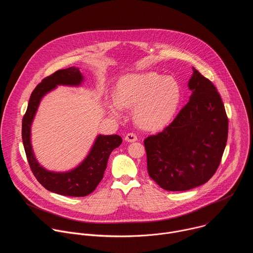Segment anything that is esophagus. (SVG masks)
<instances>
[{
    "mask_svg": "<svg viewBox=\"0 0 253 253\" xmlns=\"http://www.w3.org/2000/svg\"><path fill=\"white\" fill-rule=\"evenodd\" d=\"M137 140V135L134 133H128L125 136V141L126 142H135Z\"/></svg>",
    "mask_w": 253,
    "mask_h": 253,
    "instance_id": "34e87169",
    "label": "esophagus"
}]
</instances>
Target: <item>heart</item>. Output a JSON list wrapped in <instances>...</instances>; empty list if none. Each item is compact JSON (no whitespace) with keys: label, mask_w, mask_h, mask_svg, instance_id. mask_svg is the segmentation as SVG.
I'll use <instances>...</instances> for the list:
<instances>
[{"label":"heart","mask_w":253,"mask_h":253,"mask_svg":"<svg viewBox=\"0 0 253 253\" xmlns=\"http://www.w3.org/2000/svg\"><path fill=\"white\" fill-rule=\"evenodd\" d=\"M181 98V88L174 78L155 72L132 73L119 79L114 98L107 100V108L112 116L119 118L123 108L133 107L137 125L146 130H157L171 121Z\"/></svg>","instance_id":"b5f03b06"}]
</instances>
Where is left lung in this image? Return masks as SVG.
<instances>
[{
	"label": "left lung",
	"mask_w": 253,
	"mask_h": 253,
	"mask_svg": "<svg viewBox=\"0 0 253 253\" xmlns=\"http://www.w3.org/2000/svg\"><path fill=\"white\" fill-rule=\"evenodd\" d=\"M192 70L188 103L162 132L144 140L149 176L168 191L206 183L217 170L227 142L221 97L207 78Z\"/></svg>",
	"instance_id": "1"
}]
</instances>
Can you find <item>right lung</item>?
<instances>
[{
  "instance_id": "obj_1",
  "label": "right lung",
  "mask_w": 253,
  "mask_h": 253,
  "mask_svg": "<svg viewBox=\"0 0 253 253\" xmlns=\"http://www.w3.org/2000/svg\"><path fill=\"white\" fill-rule=\"evenodd\" d=\"M83 81L84 77L76 67L58 70L46 77L32 92L22 123L23 144L33 174L47 190L65 196L81 197L92 193L103 178L111 152L122 143L119 135H98L86 158L66 172L47 170L36 159L31 144V126L42 98L57 86L78 87Z\"/></svg>"
}]
</instances>
